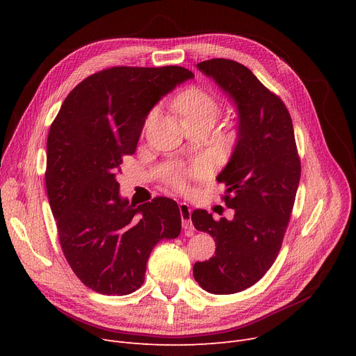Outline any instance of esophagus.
Masks as SVG:
<instances>
[{"label":"esophagus","instance_id":"esophagus-1","mask_svg":"<svg viewBox=\"0 0 356 356\" xmlns=\"http://www.w3.org/2000/svg\"><path fill=\"white\" fill-rule=\"evenodd\" d=\"M179 211H180V216H181V223L183 228L188 231V234H191L193 231V223H192V209L188 203H180L179 204Z\"/></svg>","mask_w":356,"mask_h":356}]
</instances>
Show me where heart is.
Returning <instances> with one entry per match:
<instances>
[{
  "instance_id": "obj_1",
  "label": "heart",
  "mask_w": 356,
  "mask_h": 356,
  "mask_svg": "<svg viewBox=\"0 0 356 356\" xmlns=\"http://www.w3.org/2000/svg\"><path fill=\"white\" fill-rule=\"evenodd\" d=\"M175 108L183 117L184 124H197L209 122L213 124L219 115V99L213 92L200 86H192L184 89L180 95L175 99ZM157 117V109H152L145 117L144 125H149ZM208 173V165L203 161L195 163L189 170H177L173 173L170 181L179 191H186V177H203Z\"/></svg>"
}]
</instances>
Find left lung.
Masks as SVG:
<instances>
[{
    "mask_svg": "<svg viewBox=\"0 0 356 356\" xmlns=\"http://www.w3.org/2000/svg\"><path fill=\"white\" fill-rule=\"evenodd\" d=\"M199 70L225 90L238 108V140L218 181L234 219L215 220L197 209L192 222L215 238V257L193 266L199 286L234 294L259 282L275 261L289 225L302 165L289 109L255 74L235 60L211 59Z\"/></svg>",
    "mask_w": 356,
    "mask_h": 356,
    "instance_id": "obj_1",
    "label": "left lung"
}]
</instances>
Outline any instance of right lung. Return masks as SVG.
Here are the masks:
<instances>
[{
    "instance_id": "1",
    "label": "right lung",
    "mask_w": 356,
    "mask_h": 356,
    "mask_svg": "<svg viewBox=\"0 0 356 356\" xmlns=\"http://www.w3.org/2000/svg\"><path fill=\"white\" fill-rule=\"evenodd\" d=\"M195 74L181 66H114L90 74L66 97L47 137L46 189L65 258L81 282L106 296L144 283L149 254L177 238V203L143 204L120 196L121 163L136 153L145 117Z\"/></svg>"
}]
</instances>
